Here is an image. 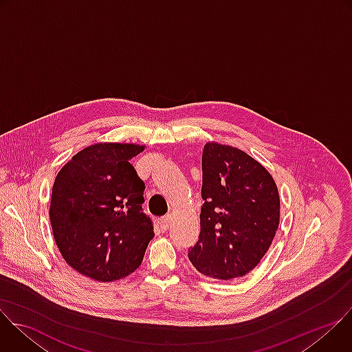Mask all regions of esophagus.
Segmentation results:
<instances>
[{
  "mask_svg": "<svg viewBox=\"0 0 352 352\" xmlns=\"http://www.w3.org/2000/svg\"><path fill=\"white\" fill-rule=\"evenodd\" d=\"M171 224V216H166L163 220H162V230L163 231H167L168 227Z\"/></svg>",
  "mask_w": 352,
  "mask_h": 352,
  "instance_id": "34e87169",
  "label": "esophagus"
}]
</instances>
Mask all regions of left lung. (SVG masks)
Instances as JSON below:
<instances>
[{"instance_id": "left-lung-1", "label": "left lung", "mask_w": 352, "mask_h": 352, "mask_svg": "<svg viewBox=\"0 0 352 352\" xmlns=\"http://www.w3.org/2000/svg\"><path fill=\"white\" fill-rule=\"evenodd\" d=\"M199 241L188 258L197 272L236 280L254 270L269 250L280 224L274 178L243 150L208 142L202 155Z\"/></svg>"}]
</instances>
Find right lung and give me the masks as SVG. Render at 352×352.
Instances as JSON below:
<instances>
[{"instance_id": "right-lung-1", "label": "right lung", "mask_w": 352, "mask_h": 352, "mask_svg": "<svg viewBox=\"0 0 352 352\" xmlns=\"http://www.w3.org/2000/svg\"><path fill=\"white\" fill-rule=\"evenodd\" d=\"M144 150L135 143H94L57 174L50 223L65 262L102 283L124 278L142 263L155 236L142 212L144 184L129 160Z\"/></svg>"}]
</instances>
